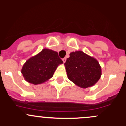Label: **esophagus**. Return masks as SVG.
Listing matches in <instances>:
<instances>
[{"label":"esophagus","instance_id":"obj_1","mask_svg":"<svg viewBox=\"0 0 126 126\" xmlns=\"http://www.w3.org/2000/svg\"><path fill=\"white\" fill-rule=\"evenodd\" d=\"M62 60H63V63H65L66 61V57H64V58H63V59H62Z\"/></svg>","mask_w":126,"mask_h":126}]
</instances>
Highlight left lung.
I'll use <instances>...</instances> for the list:
<instances>
[{
	"mask_svg": "<svg viewBox=\"0 0 126 126\" xmlns=\"http://www.w3.org/2000/svg\"><path fill=\"white\" fill-rule=\"evenodd\" d=\"M64 63L68 78L82 88L96 84L102 75L101 67L97 60L83 52H72Z\"/></svg>",
	"mask_w": 126,
	"mask_h": 126,
	"instance_id": "obj_1",
	"label": "left lung"
}]
</instances>
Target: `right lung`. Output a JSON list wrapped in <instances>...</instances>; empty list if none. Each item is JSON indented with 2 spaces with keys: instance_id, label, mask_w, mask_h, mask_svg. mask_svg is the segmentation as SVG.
I'll return each instance as SVG.
<instances>
[{
  "instance_id": "1",
  "label": "right lung",
  "mask_w": 126,
  "mask_h": 126,
  "mask_svg": "<svg viewBox=\"0 0 126 126\" xmlns=\"http://www.w3.org/2000/svg\"><path fill=\"white\" fill-rule=\"evenodd\" d=\"M63 63L58 53L44 49L26 61L21 69L24 79L34 85L41 84L53 77L60 64Z\"/></svg>"
}]
</instances>
